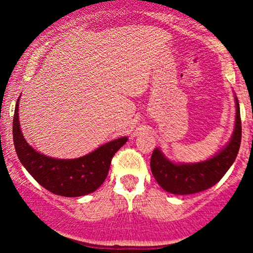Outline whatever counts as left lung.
<instances>
[{
    "mask_svg": "<svg viewBox=\"0 0 253 253\" xmlns=\"http://www.w3.org/2000/svg\"><path fill=\"white\" fill-rule=\"evenodd\" d=\"M236 127L227 146L213 158L195 164H173L158 149L151 156V171L158 184L168 193L189 195L210 189L216 184L236 161L242 141V120L239 102L236 97Z\"/></svg>",
    "mask_w": 253,
    "mask_h": 253,
    "instance_id": "left-lung-1",
    "label": "left lung"
}]
</instances>
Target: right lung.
I'll return each instance as SVG.
<instances>
[{"instance_id": "1", "label": "right lung", "mask_w": 253, "mask_h": 253, "mask_svg": "<svg viewBox=\"0 0 253 253\" xmlns=\"http://www.w3.org/2000/svg\"><path fill=\"white\" fill-rule=\"evenodd\" d=\"M19 98L13 120V140L20 162L36 181L56 195L77 197L88 195L104 182L110 162L127 141L126 136L102 145L77 159H56L39 153L27 144L20 130Z\"/></svg>"}]
</instances>
